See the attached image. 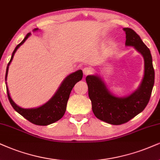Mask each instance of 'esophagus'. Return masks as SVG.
Masks as SVG:
<instances>
[{"label": "esophagus", "mask_w": 160, "mask_h": 160, "mask_svg": "<svg viewBox=\"0 0 160 160\" xmlns=\"http://www.w3.org/2000/svg\"><path fill=\"white\" fill-rule=\"evenodd\" d=\"M92 71V69L91 68H90V67H87V68H84L83 69V72L84 76H88V75L91 74Z\"/></svg>", "instance_id": "obj_1"}]
</instances>
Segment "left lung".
<instances>
[{
	"label": "left lung",
	"mask_w": 160,
	"mask_h": 160,
	"mask_svg": "<svg viewBox=\"0 0 160 160\" xmlns=\"http://www.w3.org/2000/svg\"><path fill=\"white\" fill-rule=\"evenodd\" d=\"M123 29L126 34V46L133 47L144 58V76L138 89L126 97H117L108 90L100 76L86 77L94 115L102 121L115 125L126 123L145 109L154 84V69L150 50L133 29Z\"/></svg>",
	"instance_id": "8db88e82"
}]
</instances>
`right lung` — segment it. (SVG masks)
<instances>
[{
  "label": "right lung",
  "instance_id": "right-lung-1",
  "mask_svg": "<svg viewBox=\"0 0 160 160\" xmlns=\"http://www.w3.org/2000/svg\"><path fill=\"white\" fill-rule=\"evenodd\" d=\"M38 29V28H35L33 29V31H36ZM30 35L31 32L27 33V35H26L23 40L19 44H18L15 50H14L12 54L10 61L8 63L7 71H6V81H7V78L9 66L12 61L14 55H15L18 49L19 48V47L25 42V41L30 36ZM82 77H83V72H82V70H77L75 72H72V73L69 75L63 81L62 84L59 87L58 90L54 94V96L47 103L38 108L25 109V108L19 107L12 99L10 95H9V90H8L7 86L8 98H9V102H10L11 105L12 106L15 110H16L18 113L23 116L26 119L32 122V124L42 126L50 125V124L58 121L59 119L63 117L65 111H66L67 104H68V101L69 97H70L71 90H72V88L77 82L82 80ZM6 84H7V82H6Z\"/></svg>",
  "mask_w": 160,
  "mask_h": 160
}]
</instances>
